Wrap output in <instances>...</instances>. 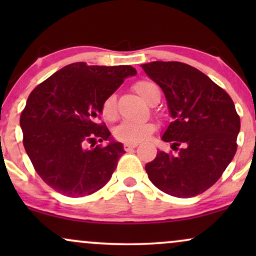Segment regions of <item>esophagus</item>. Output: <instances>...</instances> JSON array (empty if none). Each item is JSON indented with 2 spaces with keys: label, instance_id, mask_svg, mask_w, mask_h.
<instances>
[{
  "label": "esophagus",
  "instance_id": "obj_1",
  "mask_svg": "<svg viewBox=\"0 0 256 256\" xmlns=\"http://www.w3.org/2000/svg\"><path fill=\"white\" fill-rule=\"evenodd\" d=\"M137 146H138V143H125L124 148H125V150H130V149L136 148Z\"/></svg>",
  "mask_w": 256,
  "mask_h": 256
}]
</instances>
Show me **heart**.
Segmentation results:
<instances>
[{"label":"heart","instance_id":"b5f03b06","mask_svg":"<svg viewBox=\"0 0 256 256\" xmlns=\"http://www.w3.org/2000/svg\"><path fill=\"white\" fill-rule=\"evenodd\" d=\"M134 90L148 104H152L156 95H160V90L155 83L150 80H140L134 84ZM116 96L110 95L102 104V116L106 119L116 118ZM154 125L152 122H124L114 128V136L120 142L140 143L144 140L154 132Z\"/></svg>","mask_w":256,"mask_h":256}]
</instances>
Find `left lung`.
<instances>
[{"mask_svg": "<svg viewBox=\"0 0 256 256\" xmlns=\"http://www.w3.org/2000/svg\"><path fill=\"white\" fill-rule=\"evenodd\" d=\"M165 94L173 119L161 140L182 146L177 155L158 152L146 165L150 182L176 198L210 189L237 150L240 120L228 94L195 67L177 61L140 64Z\"/></svg>", "mask_w": 256, "mask_h": 256, "instance_id": "1", "label": "left lung"}]
</instances>
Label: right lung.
<instances>
[{
    "label": "right lung",
    "instance_id": "1",
    "mask_svg": "<svg viewBox=\"0 0 256 256\" xmlns=\"http://www.w3.org/2000/svg\"><path fill=\"white\" fill-rule=\"evenodd\" d=\"M136 73L128 64L76 62L32 90L20 116L22 142L36 172L55 192L80 198L98 192L112 178L125 150L98 119L104 98ZM98 140H108V144L86 148Z\"/></svg>",
    "mask_w": 256,
    "mask_h": 256
}]
</instances>
